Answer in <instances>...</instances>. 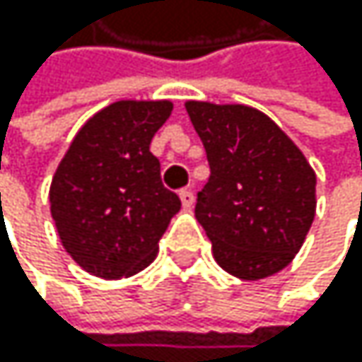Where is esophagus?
I'll return each instance as SVG.
<instances>
[{"mask_svg":"<svg viewBox=\"0 0 362 362\" xmlns=\"http://www.w3.org/2000/svg\"><path fill=\"white\" fill-rule=\"evenodd\" d=\"M180 202H182L185 208H191L195 204V195L189 189H185V191H180Z\"/></svg>","mask_w":362,"mask_h":362,"instance_id":"obj_1","label":"esophagus"}]
</instances>
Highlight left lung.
<instances>
[{"mask_svg": "<svg viewBox=\"0 0 362 362\" xmlns=\"http://www.w3.org/2000/svg\"><path fill=\"white\" fill-rule=\"evenodd\" d=\"M211 180L197 193L195 219L217 265L241 280L282 272L304 245L317 211V175L274 119L245 104L189 100Z\"/></svg>", "mask_w": 362, "mask_h": 362, "instance_id": "obj_1", "label": "left lung"}]
</instances>
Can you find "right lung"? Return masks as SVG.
I'll use <instances>...</instances> for the list:
<instances>
[{
  "label": "right lung",
  "instance_id": "1",
  "mask_svg": "<svg viewBox=\"0 0 362 362\" xmlns=\"http://www.w3.org/2000/svg\"><path fill=\"white\" fill-rule=\"evenodd\" d=\"M169 100H119L84 121L56 167L49 211L64 252L90 276L130 278L158 254L180 199L149 143Z\"/></svg>",
  "mask_w": 362,
  "mask_h": 362
}]
</instances>
